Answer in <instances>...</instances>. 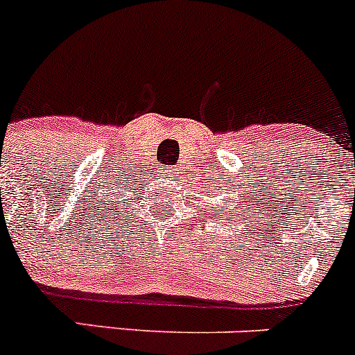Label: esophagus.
<instances>
[{
	"instance_id": "1",
	"label": "esophagus",
	"mask_w": 355,
	"mask_h": 355,
	"mask_svg": "<svg viewBox=\"0 0 355 355\" xmlns=\"http://www.w3.org/2000/svg\"><path fill=\"white\" fill-rule=\"evenodd\" d=\"M162 174H164L165 178H172V175L175 174V168L174 167H162Z\"/></svg>"
}]
</instances>
